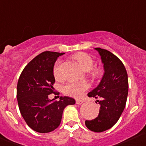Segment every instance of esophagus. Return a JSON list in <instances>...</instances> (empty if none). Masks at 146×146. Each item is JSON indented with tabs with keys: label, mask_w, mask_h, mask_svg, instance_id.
Returning a JSON list of instances; mask_svg holds the SVG:
<instances>
[{
	"label": "esophagus",
	"mask_w": 146,
	"mask_h": 146,
	"mask_svg": "<svg viewBox=\"0 0 146 146\" xmlns=\"http://www.w3.org/2000/svg\"><path fill=\"white\" fill-rule=\"evenodd\" d=\"M82 103H83V101H82V100H79V99H76V104L81 105V104H82Z\"/></svg>",
	"instance_id": "obj_1"
}]
</instances>
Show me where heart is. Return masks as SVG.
Instances as JSON below:
<instances>
[{"instance_id": "heart-1", "label": "heart", "mask_w": 146, "mask_h": 146, "mask_svg": "<svg viewBox=\"0 0 146 146\" xmlns=\"http://www.w3.org/2000/svg\"><path fill=\"white\" fill-rule=\"evenodd\" d=\"M73 58L79 64V65L86 71H88L93 67L94 61L88 54L86 52H77L73 56ZM60 66L61 62L58 61L53 67V74L55 79L60 78ZM95 76L100 74V70L95 69L93 72ZM89 88V84L86 82H69L63 86V91L67 95L72 97L79 98L83 95L84 92Z\"/></svg>"}]
</instances>
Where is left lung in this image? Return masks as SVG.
I'll return each instance as SVG.
<instances>
[{
	"label": "left lung",
	"mask_w": 146,
	"mask_h": 146,
	"mask_svg": "<svg viewBox=\"0 0 146 146\" xmlns=\"http://www.w3.org/2000/svg\"><path fill=\"white\" fill-rule=\"evenodd\" d=\"M101 57L104 74L100 84L88 94V97L100 98L98 116L92 120H86L89 130L103 132L112 128L124 111L129 91L128 75L122 62L110 51L96 48Z\"/></svg>",
	"instance_id": "left-lung-1"
}]
</instances>
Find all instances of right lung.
<instances>
[{"mask_svg":"<svg viewBox=\"0 0 146 146\" xmlns=\"http://www.w3.org/2000/svg\"><path fill=\"white\" fill-rule=\"evenodd\" d=\"M64 52L45 51L25 67L18 80L17 98L19 109L27 125L39 133H48L59 127L64 108L75 104L70 97L61 96L59 101L50 100L54 94L55 61Z\"/></svg>","mask_w":146,"mask_h":146,"instance_id":"1","label":"right lung"}]
</instances>
